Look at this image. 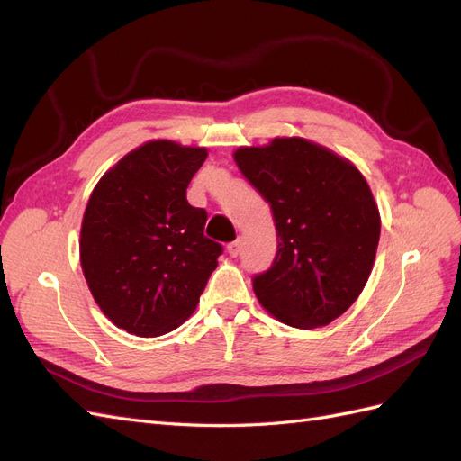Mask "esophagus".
<instances>
[{"label":"esophagus","instance_id":"34e87169","mask_svg":"<svg viewBox=\"0 0 461 461\" xmlns=\"http://www.w3.org/2000/svg\"><path fill=\"white\" fill-rule=\"evenodd\" d=\"M227 249H229V254L232 256V258H236L240 254V249H242V242L240 240H234V242H230L229 246H227Z\"/></svg>","mask_w":461,"mask_h":461}]
</instances>
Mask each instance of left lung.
<instances>
[{
    "instance_id": "8db88e82",
    "label": "left lung",
    "mask_w": 461,
    "mask_h": 461,
    "mask_svg": "<svg viewBox=\"0 0 461 461\" xmlns=\"http://www.w3.org/2000/svg\"><path fill=\"white\" fill-rule=\"evenodd\" d=\"M234 161L271 205L276 256L254 275L261 305L296 329L329 325L357 300L373 269L381 217L367 180L303 138L239 148Z\"/></svg>"
}]
</instances>
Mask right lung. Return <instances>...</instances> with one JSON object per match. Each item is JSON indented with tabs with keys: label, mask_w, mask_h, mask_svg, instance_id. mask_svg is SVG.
Wrapping results in <instances>:
<instances>
[{
	"label": "right lung",
	"mask_w": 461,
	"mask_h": 461,
	"mask_svg": "<svg viewBox=\"0 0 461 461\" xmlns=\"http://www.w3.org/2000/svg\"><path fill=\"white\" fill-rule=\"evenodd\" d=\"M205 148L153 140L95 185L80 229V265L102 312L136 337L171 332L196 310L222 254L186 188Z\"/></svg>",
	"instance_id": "obj_1"
}]
</instances>
